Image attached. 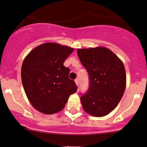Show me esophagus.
Returning <instances> with one entry per match:
<instances>
[{"label":"esophagus","instance_id":"1","mask_svg":"<svg viewBox=\"0 0 147 147\" xmlns=\"http://www.w3.org/2000/svg\"><path fill=\"white\" fill-rule=\"evenodd\" d=\"M75 82H76V84L77 86H78V85H79V80H78V79H76Z\"/></svg>","mask_w":147,"mask_h":147}]
</instances>
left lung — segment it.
<instances>
[{"instance_id": "8db88e82", "label": "left lung", "mask_w": 147, "mask_h": 147, "mask_svg": "<svg viewBox=\"0 0 147 147\" xmlns=\"http://www.w3.org/2000/svg\"><path fill=\"white\" fill-rule=\"evenodd\" d=\"M77 53L90 80L88 90L80 97L82 108L93 116H105L116 108L124 93L123 64L105 47L78 49Z\"/></svg>"}]
</instances>
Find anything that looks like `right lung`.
<instances>
[{
  "instance_id": "add662e5",
  "label": "right lung",
  "mask_w": 147,
  "mask_h": 147,
  "mask_svg": "<svg viewBox=\"0 0 147 147\" xmlns=\"http://www.w3.org/2000/svg\"><path fill=\"white\" fill-rule=\"evenodd\" d=\"M73 48L55 43L36 47L26 56L21 67V80L32 106L45 114L63 109L78 87L69 78L70 69L63 65Z\"/></svg>"
}]
</instances>
